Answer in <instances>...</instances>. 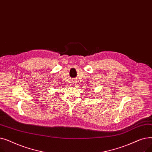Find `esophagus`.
<instances>
[{"instance_id":"34e87169","label":"esophagus","mask_w":152,"mask_h":152,"mask_svg":"<svg viewBox=\"0 0 152 152\" xmlns=\"http://www.w3.org/2000/svg\"><path fill=\"white\" fill-rule=\"evenodd\" d=\"M71 86H73V87H75V86H76V83L75 82V81H73V82H72V83H71Z\"/></svg>"}]
</instances>
